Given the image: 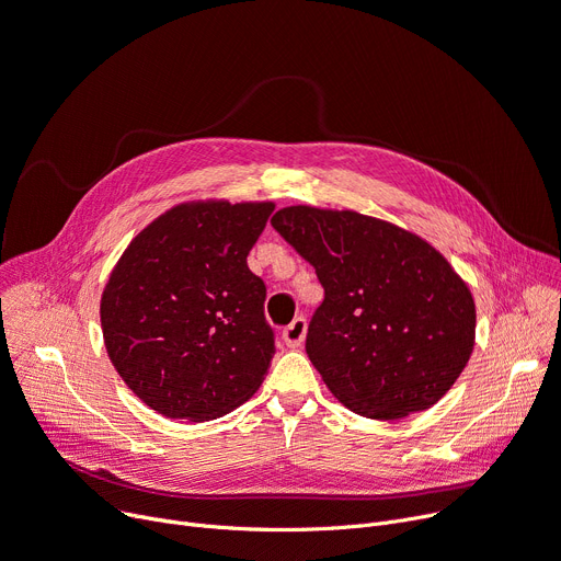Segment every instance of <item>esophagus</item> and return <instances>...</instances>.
I'll use <instances>...</instances> for the list:
<instances>
[{"mask_svg":"<svg viewBox=\"0 0 561 561\" xmlns=\"http://www.w3.org/2000/svg\"><path fill=\"white\" fill-rule=\"evenodd\" d=\"M306 331H308L306 319H304V317H295V322H291L289 327L283 329V340H285L287 346H291V350H295V346H301V344H304Z\"/></svg>","mask_w":561,"mask_h":561,"instance_id":"1","label":"esophagus"}]
</instances>
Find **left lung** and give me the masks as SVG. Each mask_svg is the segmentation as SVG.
<instances>
[{"instance_id":"8db88e82","label":"left lung","mask_w":561,"mask_h":561,"mask_svg":"<svg viewBox=\"0 0 561 561\" xmlns=\"http://www.w3.org/2000/svg\"><path fill=\"white\" fill-rule=\"evenodd\" d=\"M272 226L324 287L306 354L346 409L402 420L455 386L474 346V299L440 251L354 209L291 205Z\"/></svg>"}]
</instances>
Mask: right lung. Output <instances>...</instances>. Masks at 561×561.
<instances>
[{
    "label": "right lung",
    "mask_w": 561,
    "mask_h": 561,
    "mask_svg": "<svg viewBox=\"0 0 561 561\" xmlns=\"http://www.w3.org/2000/svg\"><path fill=\"white\" fill-rule=\"evenodd\" d=\"M274 207L180 203L116 262L100 299L102 337L121 379L152 411L215 420L264 381L276 344L266 287L247 257Z\"/></svg>",
    "instance_id": "add662e5"
}]
</instances>
